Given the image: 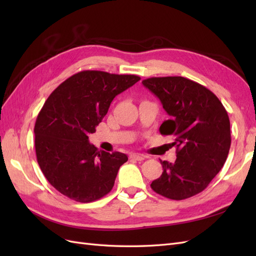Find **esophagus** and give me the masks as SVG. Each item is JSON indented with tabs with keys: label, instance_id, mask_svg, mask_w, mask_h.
<instances>
[{
	"label": "esophagus",
	"instance_id": "1",
	"mask_svg": "<svg viewBox=\"0 0 256 256\" xmlns=\"http://www.w3.org/2000/svg\"><path fill=\"white\" fill-rule=\"evenodd\" d=\"M129 158L138 160V161H141V160L145 159V156H143V154H130Z\"/></svg>",
	"mask_w": 256,
	"mask_h": 256
}]
</instances>
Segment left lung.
I'll return each mask as SVG.
<instances>
[{"instance_id": "1", "label": "left lung", "mask_w": 256, "mask_h": 256, "mask_svg": "<svg viewBox=\"0 0 256 256\" xmlns=\"http://www.w3.org/2000/svg\"><path fill=\"white\" fill-rule=\"evenodd\" d=\"M170 115L159 128L172 136L174 164L160 160L161 176L152 184L158 194L180 200L205 190L226 164L230 126L226 108L212 90L184 76H152L142 81Z\"/></svg>"}]
</instances>
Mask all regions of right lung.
Listing matches in <instances>:
<instances>
[{
	"mask_svg": "<svg viewBox=\"0 0 256 256\" xmlns=\"http://www.w3.org/2000/svg\"><path fill=\"white\" fill-rule=\"evenodd\" d=\"M141 78L83 70L69 76L46 100L36 118L35 150L42 172L62 194L90 203L109 193L125 154L98 150L88 134L108 113L116 95Z\"/></svg>",
	"mask_w": 256,
	"mask_h": 256,
	"instance_id": "right-lung-1",
	"label": "right lung"
}]
</instances>
